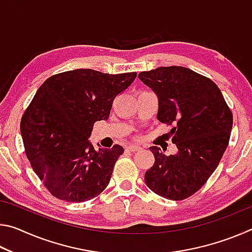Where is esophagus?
Wrapping results in <instances>:
<instances>
[{
	"instance_id": "obj_1",
	"label": "esophagus",
	"mask_w": 252,
	"mask_h": 252,
	"mask_svg": "<svg viewBox=\"0 0 252 252\" xmlns=\"http://www.w3.org/2000/svg\"><path fill=\"white\" fill-rule=\"evenodd\" d=\"M126 149H127V150H129V151H131V152H135V151L141 150V147H139V146H133V144H131V146L126 147Z\"/></svg>"
}]
</instances>
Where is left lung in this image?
Returning <instances> with one entry per match:
<instances>
[{
    "label": "left lung",
    "instance_id": "1",
    "mask_svg": "<svg viewBox=\"0 0 252 252\" xmlns=\"http://www.w3.org/2000/svg\"><path fill=\"white\" fill-rule=\"evenodd\" d=\"M139 79L158 95L157 119L171 129L176 155L151 147L155 164L144 174L153 192L170 200L191 197L218 167L232 129V112L217 84L183 66L140 72Z\"/></svg>",
    "mask_w": 252,
    "mask_h": 252
}]
</instances>
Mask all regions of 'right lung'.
I'll list each match as a JSON object with an SVG mask.
<instances>
[{
    "instance_id": "add662e5",
    "label": "right lung",
    "mask_w": 252,
    "mask_h": 252,
    "mask_svg": "<svg viewBox=\"0 0 252 252\" xmlns=\"http://www.w3.org/2000/svg\"><path fill=\"white\" fill-rule=\"evenodd\" d=\"M135 76L78 69L50 76L36 91L21 119V134L33 171L54 197L88 201L109 185L125 149L95 150L88 139Z\"/></svg>"
}]
</instances>
